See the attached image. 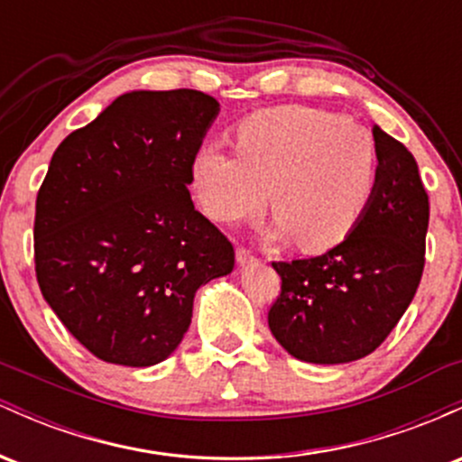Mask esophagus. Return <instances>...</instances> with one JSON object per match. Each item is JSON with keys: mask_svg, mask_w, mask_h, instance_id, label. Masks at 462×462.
<instances>
[{"mask_svg": "<svg viewBox=\"0 0 462 462\" xmlns=\"http://www.w3.org/2000/svg\"><path fill=\"white\" fill-rule=\"evenodd\" d=\"M236 263L238 264H249V263H256V256L249 252L247 247H238L236 249Z\"/></svg>", "mask_w": 462, "mask_h": 462, "instance_id": "1", "label": "esophagus"}]
</instances>
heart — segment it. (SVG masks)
<instances>
[{"label":"heart","mask_w":462,"mask_h":462,"mask_svg":"<svg viewBox=\"0 0 462 462\" xmlns=\"http://www.w3.org/2000/svg\"><path fill=\"white\" fill-rule=\"evenodd\" d=\"M236 150L201 147L193 189L219 224L264 213L272 189L278 232L306 252H326L356 227L378 180V150L363 125L309 106H280L247 116Z\"/></svg>","instance_id":"obj_1"}]
</instances>
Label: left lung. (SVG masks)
I'll use <instances>...</instances> for the list:
<instances>
[{"mask_svg": "<svg viewBox=\"0 0 462 462\" xmlns=\"http://www.w3.org/2000/svg\"><path fill=\"white\" fill-rule=\"evenodd\" d=\"M378 180L346 241L321 256L273 263L280 295L269 328L291 356L317 365L365 358L383 346L417 293L430 201L412 153L374 125Z\"/></svg>", "mask_w": 462, "mask_h": 462, "instance_id": "left-lung-1", "label": "left lung"}]
</instances>
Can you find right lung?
Masks as SVG:
<instances>
[{
  "instance_id": "add662e5",
  "label": "right lung",
  "mask_w": 462,
  "mask_h": 462,
  "mask_svg": "<svg viewBox=\"0 0 462 462\" xmlns=\"http://www.w3.org/2000/svg\"><path fill=\"white\" fill-rule=\"evenodd\" d=\"M217 113L193 88L132 91L51 156L36 195V280L99 360L150 367L171 356L195 291L235 269V247L187 189Z\"/></svg>"
}]
</instances>
